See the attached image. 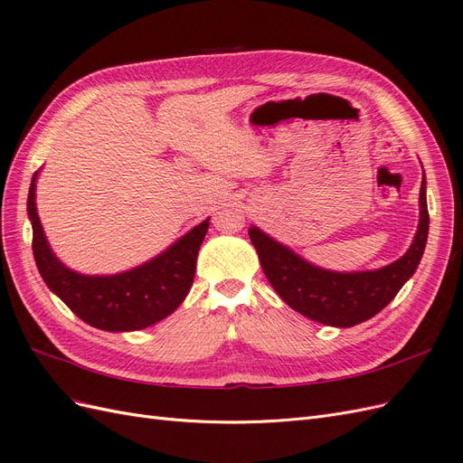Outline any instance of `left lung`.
Returning a JSON list of instances; mask_svg holds the SVG:
<instances>
[{
    "instance_id": "8db88e82",
    "label": "left lung",
    "mask_w": 463,
    "mask_h": 463,
    "mask_svg": "<svg viewBox=\"0 0 463 463\" xmlns=\"http://www.w3.org/2000/svg\"><path fill=\"white\" fill-rule=\"evenodd\" d=\"M429 235L427 181L419 191V226L413 243L402 259L384 269L365 272H334L307 262L257 226L249 228L262 270L269 282L293 311L328 326L349 328L365 322L396 298L415 274Z\"/></svg>"
}]
</instances>
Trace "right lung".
I'll list each match as a JSON object with an SVG mask.
<instances>
[{
    "mask_svg": "<svg viewBox=\"0 0 463 463\" xmlns=\"http://www.w3.org/2000/svg\"><path fill=\"white\" fill-rule=\"evenodd\" d=\"M34 172L26 213L33 223V253L46 286L87 325L108 332H131L156 325L184 303L193 286L197 255L208 220L187 232L152 260L111 276L79 274L53 255L36 213Z\"/></svg>",
    "mask_w": 463,
    "mask_h": 463,
    "instance_id": "1",
    "label": "right lung"
}]
</instances>
